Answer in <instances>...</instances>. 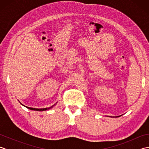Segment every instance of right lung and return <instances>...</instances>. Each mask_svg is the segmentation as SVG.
I'll return each mask as SVG.
<instances>
[{"instance_id":"1","label":"right lung","mask_w":149,"mask_h":149,"mask_svg":"<svg viewBox=\"0 0 149 149\" xmlns=\"http://www.w3.org/2000/svg\"><path fill=\"white\" fill-rule=\"evenodd\" d=\"M27 108H28V109H31V110H35V111H46L47 109H49L50 108H51V107H53V106H51L50 107H49V108H47V107H46V108H42V109H36V108H33V107H27V106H26Z\"/></svg>"}]
</instances>
